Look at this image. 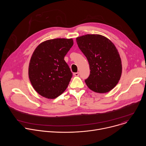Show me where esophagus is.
Returning <instances> with one entry per match:
<instances>
[{
  "label": "esophagus",
  "mask_w": 146,
  "mask_h": 146,
  "mask_svg": "<svg viewBox=\"0 0 146 146\" xmlns=\"http://www.w3.org/2000/svg\"><path fill=\"white\" fill-rule=\"evenodd\" d=\"M79 74H80L79 72H76V73H73V75H74V76H78Z\"/></svg>",
  "instance_id": "34e87169"
}]
</instances>
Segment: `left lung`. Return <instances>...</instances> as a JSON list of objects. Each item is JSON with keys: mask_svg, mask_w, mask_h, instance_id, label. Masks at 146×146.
<instances>
[{"mask_svg": "<svg viewBox=\"0 0 146 146\" xmlns=\"http://www.w3.org/2000/svg\"><path fill=\"white\" fill-rule=\"evenodd\" d=\"M87 58L90 74L85 80L88 87L98 93L111 90L119 81L122 65L119 53L111 41L100 35H86L76 38Z\"/></svg>", "mask_w": 146, "mask_h": 146, "instance_id": "1", "label": "left lung"}]
</instances>
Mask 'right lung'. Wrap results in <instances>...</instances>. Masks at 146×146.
<instances>
[{"label": "right lung", "instance_id": "obj_1", "mask_svg": "<svg viewBox=\"0 0 146 146\" xmlns=\"http://www.w3.org/2000/svg\"><path fill=\"white\" fill-rule=\"evenodd\" d=\"M73 45L72 38H55L41 43L34 51L29 66V77L40 95L55 99L68 87L73 74L64 57Z\"/></svg>", "mask_w": 146, "mask_h": 146}]
</instances>
